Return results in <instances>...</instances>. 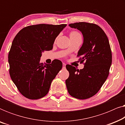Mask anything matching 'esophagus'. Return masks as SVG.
Here are the masks:
<instances>
[{
  "mask_svg": "<svg viewBox=\"0 0 125 125\" xmlns=\"http://www.w3.org/2000/svg\"><path fill=\"white\" fill-rule=\"evenodd\" d=\"M66 67V64H65V63H63L62 64V68H65Z\"/></svg>",
  "mask_w": 125,
  "mask_h": 125,
  "instance_id": "esophagus-1",
  "label": "esophagus"
}]
</instances>
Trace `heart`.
<instances>
[{
    "label": "heart",
    "mask_w": 125,
    "mask_h": 125,
    "mask_svg": "<svg viewBox=\"0 0 125 125\" xmlns=\"http://www.w3.org/2000/svg\"><path fill=\"white\" fill-rule=\"evenodd\" d=\"M70 38H74V37H81V36L80 35V33L77 31H72L69 33Z\"/></svg>",
    "instance_id": "1"
}]
</instances>
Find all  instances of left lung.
I'll use <instances>...</instances> for the list:
<instances>
[{
  "label": "left lung",
  "mask_w": 125,
  "mask_h": 125,
  "mask_svg": "<svg viewBox=\"0 0 125 125\" xmlns=\"http://www.w3.org/2000/svg\"><path fill=\"white\" fill-rule=\"evenodd\" d=\"M69 25L83 35V44L77 56L84 68L79 70L66 65L69 73L66 88L71 96L85 100L94 95L107 79L112 62V51L106 35L98 25L78 22Z\"/></svg>",
  "instance_id": "1"
}]
</instances>
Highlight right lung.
I'll return each instance as SVG.
<instances>
[{"label": "right lung", "mask_w": 125, "mask_h": 125, "mask_svg": "<svg viewBox=\"0 0 125 125\" xmlns=\"http://www.w3.org/2000/svg\"><path fill=\"white\" fill-rule=\"evenodd\" d=\"M66 24H40L25 27L13 39L8 53L9 72L20 93L30 100H37L48 93L52 80L62 69V63L40 62L42 52L53 48L54 42Z\"/></svg>", "instance_id": "obj_1"}]
</instances>
